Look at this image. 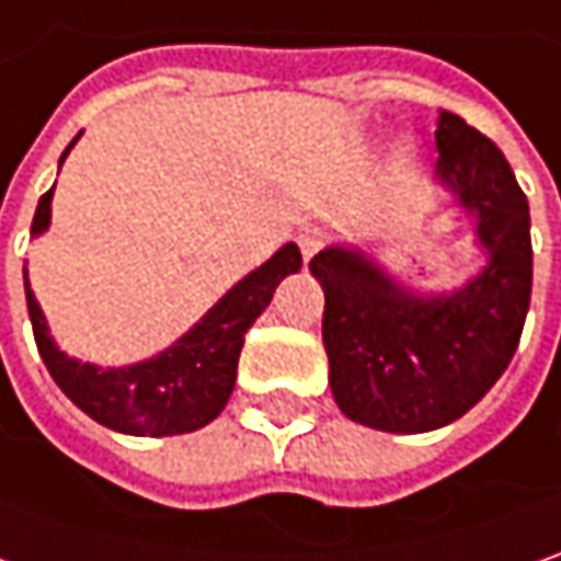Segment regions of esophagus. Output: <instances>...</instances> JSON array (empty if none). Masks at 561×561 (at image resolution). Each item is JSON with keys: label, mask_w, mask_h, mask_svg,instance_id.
I'll list each match as a JSON object with an SVG mask.
<instances>
[{"label": "esophagus", "mask_w": 561, "mask_h": 561, "mask_svg": "<svg viewBox=\"0 0 561 561\" xmlns=\"http://www.w3.org/2000/svg\"><path fill=\"white\" fill-rule=\"evenodd\" d=\"M298 244H301V254H305V260H310V256L317 254V251L327 244V232H323V229H305V232L298 234Z\"/></svg>", "instance_id": "obj_1"}]
</instances>
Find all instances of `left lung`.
<instances>
[{
  "mask_svg": "<svg viewBox=\"0 0 561 561\" xmlns=\"http://www.w3.org/2000/svg\"><path fill=\"white\" fill-rule=\"evenodd\" d=\"M436 169L474 222L483 270L426 295L360 248L310 260L320 282L329 386L342 414L382 433H426L468 414L505 374L530 307V209L502 150L455 112L436 118Z\"/></svg>",
  "mask_w": 561,
  "mask_h": 561,
  "instance_id": "1",
  "label": "left lung"
}]
</instances>
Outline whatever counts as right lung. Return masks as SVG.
<instances>
[{
	"mask_svg": "<svg viewBox=\"0 0 561 561\" xmlns=\"http://www.w3.org/2000/svg\"><path fill=\"white\" fill-rule=\"evenodd\" d=\"M78 137L65 147L59 165L78 144ZM53 191L56 187H49L39 197L31 226L34 238L49 229ZM298 270H301V251L298 244L288 241L263 266L234 282L182 339L128 367H100L68 357L49 335L43 307L37 305L27 282V266H24V291H27V313H31L39 357L49 377L56 379V386L71 402L96 424L110 426L115 433L179 436V433H194L219 417L234 389L244 332L254 327L256 317L273 301L276 285Z\"/></svg>",
	"mask_w": 561,
	"mask_h": 561,
	"instance_id": "obj_1",
	"label": "right lung"
}]
</instances>
